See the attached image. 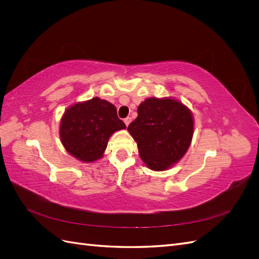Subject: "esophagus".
<instances>
[{"label": "esophagus", "instance_id": "1", "mask_svg": "<svg viewBox=\"0 0 259 259\" xmlns=\"http://www.w3.org/2000/svg\"><path fill=\"white\" fill-rule=\"evenodd\" d=\"M131 121H132V119H131L130 116L125 117V119H124V123H125V125H126V126H128V124L131 123Z\"/></svg>", "mask_w": 259, "mask_h": 259}]
</instances>
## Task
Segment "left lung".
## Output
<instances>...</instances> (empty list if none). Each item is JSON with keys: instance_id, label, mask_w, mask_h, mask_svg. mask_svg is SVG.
<instances>
[{"instance_id": "left-lung-1", "label": "left lung", "mask_w": 259, "mask_h": 259, "mask_svg": "<svg viewBox=\"0 0 259 259\" xmlns=\"http://www.w3.org/2000/svg\"><path fill=\"white\" fill-rule=\"evenodd\" d=\"M138 116L127 127L137 143L140 159L152 170H166L189 149L194 128L190 109L179 100L165 97L145 99Z\"/></svg>"}]
</instances>
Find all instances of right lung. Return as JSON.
Here are the masks:
<instances>
[{"instance_id":"right-lung-1","label":"right lung","mask_w":259,"mask_h":259,"mask_svg":"<svg viewBox=\"0 0 259 259\" xmlns=\"http://www.w3.org/2000/svg\"><path fill=\"white\" fill-rule=\"evenodd\" d=\"M126 128L109 101L94 97L67 108L62 114L59 136L66 150L81 162L92 163L104 156L113 133Z\"/></svg>"}]
</instances>
